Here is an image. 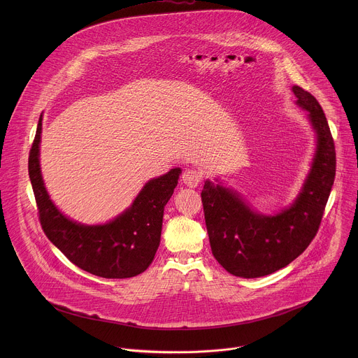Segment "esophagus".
Returning <instances> with one entry per match:
<instances>
[{
	"label": "esophagus",
	"mask_w": 358,
	"mask_h": 358,
	"mask_svg": "<svg viewBox=\"0 0 358 358\" xmlns=\"http://www.w3.org/2000/svg\"><path fill=\"white\" fill-rule=\"evenodd\" d=\"M182 180L189 187H197L203 180V172L197 169H186L182 173Z\"/></svg>",
	"instance_id": "34e87169"
}]
</instances>
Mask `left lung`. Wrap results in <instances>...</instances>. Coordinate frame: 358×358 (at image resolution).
Instances as JSON below:
<instances>
[{
  "label": "left lung",
  "mask_w": 358,
  "mask_h": 358,
  "mask_svg": "<svg viewBox=\"0 0 358 358\" xmlns=\"http://www.w3.org/2000/svg\"><path fill=\"white\" fill-rule=\"evenodd\" d=\"M292 91L317 134V153L296 201L275 216H263L222 186L205 182L201 192L210 251L237 277L271 274L301 255L318 231L335 180V142L322 107L303 88Z\"/></svg>",
  "instance_id": "left-lung-1"
}]
</instances>
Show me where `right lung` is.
Here are the masks:
<instances>
[{
    "instance_id": "obj_1",
    "label": "right lung",
    "mask_w": 358,
    "mask_h": 358,
    "mask_svg": "<svg viewBox=\"0 0 358 358\" xmlns=\"http://www.w3.org/2000/svg\"><path fill=\"white\" fill-rule=\"evenodd\" d=\"M41 120L29 153V176L45 236L73 264L94 275L129 278L143 273L158 250L164 208L180 169L173 168L146 183L132 206L113 222L102 226L76 223L57 210L44 187L38 161Z\"/></svg>"
}]
</instances>
